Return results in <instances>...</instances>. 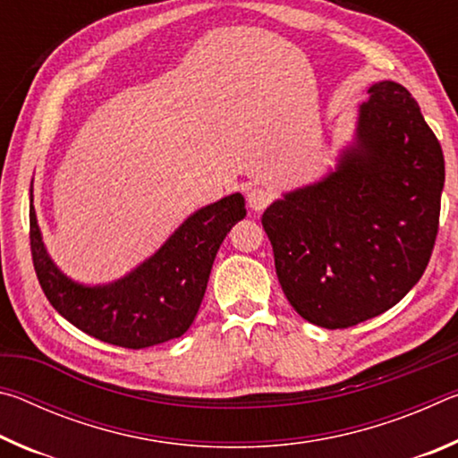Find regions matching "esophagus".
<instances>
[{
  "label": "esophagus",
  "mask_w": 458,
  "mask_h": 458,
  "mask_svg": "<svg viewBox=\"0 0 458 458\" xmlns=\"http://www.w3.org/2000/svg\"><path fill=\"white\" fill-rule=\"evenodd\" d=\"M273 198H275V193L268 188L254 185V188L248 191V206H250L254 212H262L270 204V201H273Z\"/></svg>",
  "instance_id": "1"
}]
</instances>
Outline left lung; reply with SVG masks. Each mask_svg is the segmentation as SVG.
I'll return each instance as SVG.
<instances>
[{
  "mask_svg": "<svg viewBox=\"0 0 458 458\" xmlns=\"http://www.w3.org/2000/svg\"><path fill=\"white\" fill-rule=\"evenodd\" d=\"M368 92L335 172L262 214L283 293L325 329L352 327L404 299L438 234V139L402 84L384 81Z\"/></svg>",
  "mask_w": 458,
  "mask_h": 458,
  "instance_id": "left-lung-1",
  "label": "left lung"
}]
</instances>
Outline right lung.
Returning a JSON list of instances; mask_svg holds the SVG:
<instances>
[{
	"instance_id": "add662e5",
	"label": "right lung",
	"mask_w": 458,
	"mask_h": 458,
	"mask_svg": "<svg viewBox=\"0 0 458 458\" xmlns=\"http://www.w3.org/2000/svg\"><path fill=\"white\" fill-rule=\"evenodd\" d=\"M242 193L201 208L133 273L111 284L84 286L56 268L30 208V248L50 305L74 327L105 344L143 350L182 337L204 299L224 238L246 216Z\"/></svg>"
}]
</instances>
